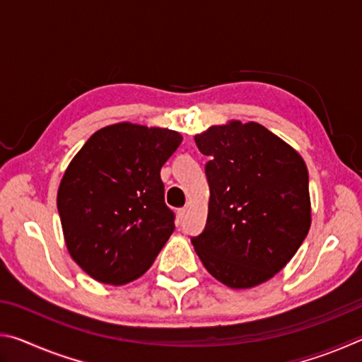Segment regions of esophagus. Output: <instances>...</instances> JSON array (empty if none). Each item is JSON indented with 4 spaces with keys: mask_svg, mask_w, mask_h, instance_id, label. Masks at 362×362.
<instances>
[{
    "mask_svg": "<svg viewBox=\"0 0 362 362\" xmlns=\"http://www.w3.org/2000/svg\"><path fill=\"white\" fill-rule=\"evenodd\" d=\"M185 216H187V207H182V209L177 211V218H179L180 222L183 218H185Z\"/></svg>",
    "mask_w": 362,
    "mask_h": 362,
    "instance_id": "1",
    "label": "esophagus"
}]
</instances>
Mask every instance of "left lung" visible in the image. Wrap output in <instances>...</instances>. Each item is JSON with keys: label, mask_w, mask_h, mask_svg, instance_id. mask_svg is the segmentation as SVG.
I'll use <instances>...</instances> for the list:
<instances>
[{"label": "left lung", "mask_w": 362, "mask_h": 362, "mask_svg": "<svg viewBox=\"0 0 362 362\" xmlns=\"http://www.w3.org/2000/svg\"><path fill=\"white\" fill-rule=\"evenodd\" d=\"M209 156L206 228L192 238L207 272L249 289L283 269L311 225L303 158L259 122L230 121L194 136Z\"/></svg>", "instance_id": "obj_1"}]
</instances>
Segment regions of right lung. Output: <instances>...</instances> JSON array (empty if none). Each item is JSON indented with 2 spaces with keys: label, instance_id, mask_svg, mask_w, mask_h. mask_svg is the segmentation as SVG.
Here are the masks:
<instances>
[{
  "label": "right lung",
  "instance_id": "add662e5",
  "mask_svg": "<svg viewBox=\"0 0 362 362\" xmlns=\"http://www.w3.org/2000/svg\"><path fill=\"white\" fill-rule=\"evenodd\" d=\"M180 144L175 131L118 122L71 159L57 209L66 249L90 278L121 286L155 262L175 228L159 173Z\"/></svg>",
  "mask_w": 362,
  "mask_h": 362
}]
</instances>
